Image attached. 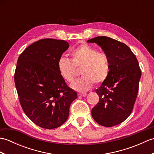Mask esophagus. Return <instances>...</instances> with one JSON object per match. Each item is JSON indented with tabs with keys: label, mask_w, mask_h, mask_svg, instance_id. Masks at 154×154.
I'll list each match as a JSON object with an SVG mask.
<instances>
[{
	"label": "esophagus",
	"mask_w": 154,
	"mask_h": 154,
	"mask_svg": "<svg viewBox=\"0 0 154 154\" xmlns=\"http://www.w3.org/2000/svg\"><path fill=\"white\" fill-rule=\"evenodd\" d=\"M79 95L81 97H86L87 95V94L86 93H79Z\"/></svg>",
	"instance_id": "obj_1"
}]
</instances>
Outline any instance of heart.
<instances>
[{
  "instance_id": "b5f03b06",
  "label": "heart",
  "mask_w": 154,
  "mask_h": 154,
  "mask_svg": "<svg viewBox=\"0 0 154 154\" xmlns=\"http://www.w3.org/2000/svg\"><path fill=\"white\" fill-rule=\"evenodd\" d=\"M71 60L61 57L57 63V70L61 77L67 82L73 81L76 69L81 68L82 75L71 84V88L83 92L91 89L93 83H103L109 77L110 61L108 55L98 51L87 44H81L71 51Z\"/></svg>"
}]
</instances>
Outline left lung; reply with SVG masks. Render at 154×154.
I'll list each match as a JSON object with an SVG mask.
<instances>
[{"label":"left lung","instance_id":"1","mask_svg":"<svg viewBox=\"0 0 154 154\" xmlns=\"http://www.w3.org/2000/svg\"><path fill=\"white\" fill-rule=\"evenodd\" d=\"M100 46L110 61V73L96 89L99 102L91 114L100 125L112 127L124 122L131 114L138 93L141 77L138 60L126 44L106 36L87 41Z\"/></svg>","mask_w":154,"mask_h":154}]
</instances>
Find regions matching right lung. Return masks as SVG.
I'll use <instances>...</instances> for the list:
<instances>
[{"label":"right lung","mask_w":154,"mask_h":154,"mask_svg":"<svg viewBox=\"0 0 154 154\" xmlns=\"http://www.w3.org/2000/svg\"><path fill=\"white\" fill-rule=\"evenodd\" d=\"M69 47L65 40L43 39L29 45L18 59L14 82L20 103L29 119L43 128L61 126L77 98L57 67Z\"/></svg>","instance_id":"add662e5"}]
</instances>
